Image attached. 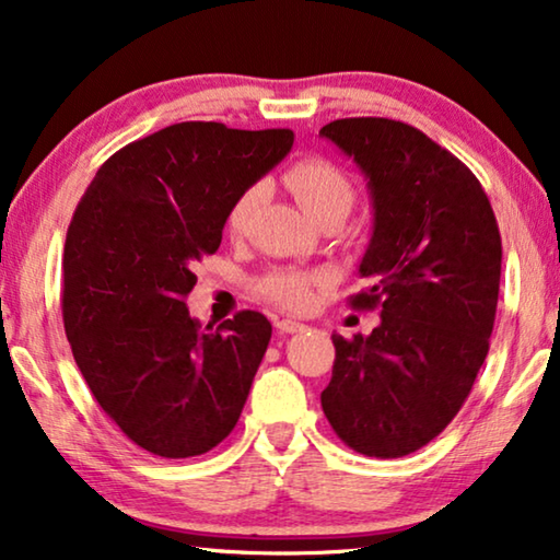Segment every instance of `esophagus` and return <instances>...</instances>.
Wrapping results in <instances>:
<instances>
[{"label": "esophagus", "mask_w": 560, "mask_h": 560, "mask_svg": "<svg viewBox=\"0 0 560 560\" xmlns=\"http://www.w3.org/2000/svg\"><path fill=\"white\" fill-rule=\"evenodd\" d=\"M277 328L281 334H299V331H306V324L296 322V318H279L277 322Z\"/></svg>", "instance_id": "esophagus-1"}]
</instances>
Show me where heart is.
Returning a JSON list of instances; mask_svg holds the SVG:
<instances>
[{"mask_svg":"<svg viewBox=\"0 0 560 560\" xmlns=\"http://www.w3.org/2000/svg\"><path fill=\"white\" fill-rule=\"evenodd\" d=\"M289 189L294 191L296 201L308 217L316 214L326 207L341 203V207H351L353 201V186L346 179V174L339 166L324 162V159H308L287 174ZM264 184H252L248 189L234 201L232 211H229V229L232 232H244L248 219L259 209L264 201ZM322 277H308L304 271H273L269 277L259 281V294L271 299L273 304L283 308H306L312 301V283Z\"/></svg>","mask_w":560,"mask_h":560,"instance_id":"heart-1","label":"heart"}]
</instances>
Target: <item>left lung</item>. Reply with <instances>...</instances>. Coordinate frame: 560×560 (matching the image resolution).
<instances>
[{
    "instance_id": "1",
    "label": "left lung",
    "mask_w": 560,
    "mask_h": 560,
    "mask_svg": "<svg viewBox=\"0 0 560 560\" xmlns=\"http://www.w3.org/2000/svg\"><path fill=\"white\" fill-rule=\"evenodd\" d=\"M353 159L371 199V238L353 296L381 324L334 334L322 408L363 456L398 458L454 421L481 371L501 281V234L476 176L423 131L394 119H336L318 131Z\"/></svg>"
}]
</instances>
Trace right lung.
I'll return each mask as SVG.
<instances>
[{
  "mask_svg": "<svg viewBox=\"0 0 560 560\" xmlns=\"http://www.w3.org/2000/svg\"><path fill=\"white\" fill-rule=\"evenodd\" d=\"M291 147L289 129L174 124L106 159L79 201L61 261L65 331L96 401L149 454H207L242 416L269 318L201 326L184 299L234 201Z\"/></svg>",
  "mask_w": 560,
  "mask_h": 560,
  "instance_id": "1",
  "label": "right lung"
}]
</instances>
